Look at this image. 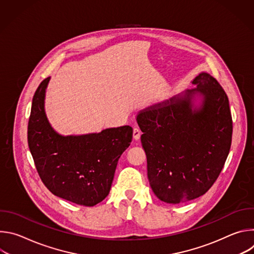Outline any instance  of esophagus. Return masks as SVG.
Listing matches in <instances>:
<instances>
[{
    "instance_id": "obj_1",
    "label": "esophagus",
    "mask_w": 254,
    "mask_h": 254,
    "mask_svg": "<svg viewBox=\"0 0 254 254\" xmlns=\"http://www.w3.org/2000/svg\"><path fill=\"white\" fill-rule=\"evenodd\" d=\"M139 137H140V129L135 127L133 128V138L137 140Z\"/></svg>"
}]
</instances>
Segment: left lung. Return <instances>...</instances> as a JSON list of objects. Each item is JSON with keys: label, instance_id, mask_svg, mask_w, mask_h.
Instances as JSON below:
<instances>
[{"label": "left lung", "instance_id": "8db88e82", "mask_svg": "<svg viewBox=\"0 0 254 254\" xmlns=\"http://www.w3.org/2000/svg\"><path fill=\"white\" fill-rule=\"evenodd\" d=\"M196 88L151 106L136 117L146 152L148 178L155 195L169 204L204 195L219 177L232 139L229 100L222 86L202 72ZM199 93L203 102L193 109Z\"/></svg>", "mask_w": 254, "mask_h": 254}]
</instances>
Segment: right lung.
Masks as SVG:
<instances>
[{
	"instance_id": "add662e5",
	"label": "right lung",
	"mask_w": 254,
	"mask_h": 254,
	"mask_svg": "<svg viewBox=\"0 0 254 254\" xmlns=\"http://www.w3.org/2000/svg\"><path fill=\"white\" fill-rule=\"evenodd\" d=\"M50 78L36 90L28 123V144L36 169L55 196L87 207L110 193L117 165L129 147V126L98 133L62 136L48 123L44 111L45 89Z\"/></svg>"
}]
</instances>
